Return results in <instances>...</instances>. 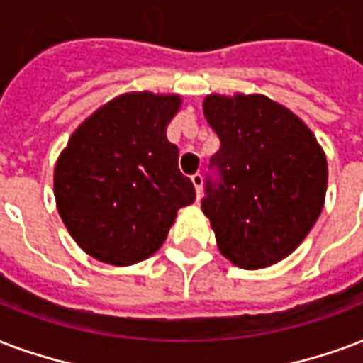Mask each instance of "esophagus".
<instances>
[{"label":"esophagus","instance_id":"esophagus-1","mask_svg":"<svg viewBox=\"0 0 363 363\" xmlns=\"http://www.w3.org/2000/svg\"><path fill=\"white\" fill-rule=\"evenodd\" d=\"M190 181H192V184H194L196 194H198V198H200V196H202V184H203L202 174H200V173L192 174V177H190Z\"/></svg>","mask_w":363,"mask_h":363}]
</instances>
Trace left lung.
I'll return each instance as SVG.
<instances>
[{
  "label": "left lung",
  "mask_w": 363,
  "mask_h": 363,
  "mask_svg": "<svg viewBox=\"0 0 363 363\" xmlns=\"http://www.w3.org/2000/svg\"><path fill=\"white\" fill-rule=\"evenodd\" d=\"M203 115L221 140L202 211L217 248L242 269L277 264L302 244L323 209L327 157L315 134L264 94H209Z\"/></svg>",
  "instance_id": "obj_1"
}]
</instances>
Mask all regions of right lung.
<instances>
[{"label": "right lung", "instance_id": "add662e5", "mask_svg": "<svg viewBox=\"0 0 363 363\" xmlns=\"http://www.w3.org/2000/svg\"><path fill=\"white\" fill-rule=\"evenodd\" d=\"M179 94L128 92L96 109L59 154L53 194L69 235L104 264H138L161 248L177 211L196 200L167 125Z\"/></svg>", "mask_w": 363, "mask_h": 363}]
</instances>
